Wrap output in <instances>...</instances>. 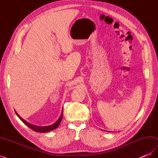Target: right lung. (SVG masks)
<instances>
[{
	"instance_id": "add662e5",
	"label": "right lung",
	"mask_w": 158,
	"mask_h": 158,
	"mask_svg": "<svg viewBox=\"0 0 158 158\" xmlns=\"http://www.w3.org/2000/svg\"><path fill=\"white\" fill-rule=\"evenodd\" d=\"M16 112V111H15ZM16 114H17V116L20 118V120L25 124V125H26L28 127H30L31 130L34 131L35 132H49V131H51L52 130H54V129L56 128L57 127H59V125H60V123L62 121V118H63V111H62V114L61 115L60 117V118L58 119V121H57L56 123H55L54 124H52V125H49V126H47V127H37V126H35V125H31V124L27 123V121H26L25 120H23V119L19 116V114L16 112Z\"/></svg>"
}]
</instances>
